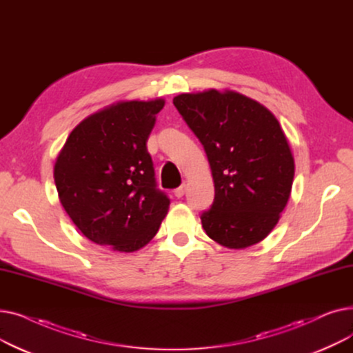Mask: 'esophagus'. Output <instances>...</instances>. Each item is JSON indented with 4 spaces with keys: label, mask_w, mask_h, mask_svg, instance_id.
Instances as JSON below:
<instances>
[{
    "label": "esophagus",
    "mask_w": 353,
    "mask_h": 353,
    "mask_svg": "<svg viewBox=\"0 0 353 353\" xmlns=\"http://www.w3.org/2000/svg\"><path fill=\"white\" fill-rule=\"evenodd\" d=\"M184 193H186V184H181L180 188H177V189L174 190V196H176L177 199L183 197V196H184Z\"/></svg>",
    "instance_id": "obj_1"
}]
</instances>
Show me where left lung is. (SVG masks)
Returning <instances> with one entry per match:
<instances>
[{
	"mask_svg": "<svg viewBox=\"0 0 353 353\" xmlns=\"http://www.w3.org/2000/svg\"><path fill=\"white\" fill-rule=\"evenodd\" d=\"M205 147L214 183L201 226L216 243L246 249L273 230L290 197L294 160L269 108L234 90L209 88L173 99Z\"/></svg>",
	"mask_w": 353,
	"mask_h": 353,
	"instance_id": "1",
	"label": "left lung"
}]
</instances>
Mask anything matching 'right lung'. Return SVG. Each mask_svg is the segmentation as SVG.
<instances>
[{"label": "right lung", "mask_w": 353, "mask_h": 353, "mask_svg": "<svg viewBox=\"0 0 353 353\" xmlns=\"http://www.w3.org/2000/svg\"><path fill=\"white\" fill-rule=\"evenodd\" d=\"M164 103L159 97L110 104L74 127L60 150L54 164L59 199L91 242L136 252L169 212L145 147Z\"/></svg>", "instance_id": "1"}]
</instances>
